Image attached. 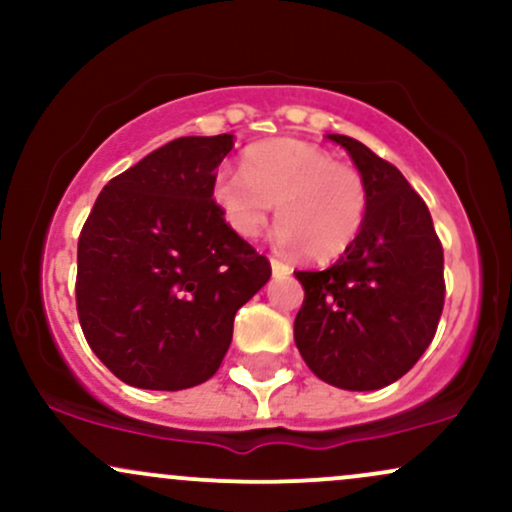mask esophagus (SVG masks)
Wrapping results in <instances>:
<instances>
[{
  "label": "esophagus",
  "instance_id": "esophagus-1",
  "mask_svg": "<svg viewBox=\"0 0 512 512\" xmlns=\"http://www.w3.org/2000/svg\"><path fill=\"white\" fill-rule=\"evenodd\" d=\"M272 272H274V276H286V274H291V267L281 260H272Z\"/></svg>",
  "mask_w": 512,
  "mask_h": 512
}]
</instances>
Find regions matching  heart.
I'll list each match as a JSON object with an SVG mask.
<instances>
[{"label": "heart", "instance_id": "b5f03b06", "mask_svg": "<svg viewBox=\"0 0 512 512\" xmlns=\"http://www.w3.org/2000/svg\"><path fill=\"white\" fill-rule=\"evenodd\" d=\"M214 202L240 238H255L274 211V243L327 262L351 248L368 211L366 180L322 146L272 139L252 146L243 168L223 166Z\"/></svg>", "mask_w": 512, "mask_h": 512}]
</instances>
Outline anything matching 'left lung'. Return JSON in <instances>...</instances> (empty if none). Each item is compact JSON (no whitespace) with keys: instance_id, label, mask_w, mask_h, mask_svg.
<instances>
[{"instance_id":"obj_1","label":"left lung","mask_w":512,"mask_h":512,"mask_svg":"<svg viewBox=\"0 0 512 512\" xmlns=\"http://www.w3.org/2000/svg\"><path fill=\"white\" fill-rule=\"evenodd\" d=\"M366 180L361 233L332 267L296 272L305 298L293 322L303 361L342 390H380L419 361L445 301L443 248L424 199L392 163L344 134Z\"/></svg>"}]
</instances>
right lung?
Here are the masks:
<instances>
[{"label":"right lung","instance_id":"right-lung-1","mask_svg":"<svg viewBox=\"0 0 512 512\" xmlns=\"http://www.w3.org/2000/svg\"><path fill=\"white\" fill-rule=\"evenodd\" d=\"M233 134L180 137L98 195L79 236L76 310L88 346L122 383L185 390L209 380L233 320L272 276L214 202Z\"/></svg>","mask_w":512,"mask_h":512}]
</instances>
